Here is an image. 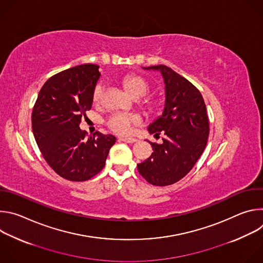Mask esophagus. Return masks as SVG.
Segmentation results:
<instances>
[{
  "mask_svg": "<svg viewBox=\"0 0 263 263\" xmlns=\"http://www.w3.org/2000/svg\"><path fill=\"white\" fill-rule=\"evenodd\" d=\"M122 141H125V142H128V143H134L137 141L136 138L134 137H121L120 138Z\"/></svg>",
  "mask_w": 263,
  "mask_h": 263,
  "instance_id": "34e87169",
  "label": "esophagus"
}]
</instances>
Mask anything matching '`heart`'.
I'll list each match as a JSON object with an SVG mask.
<instances>
[{
  "instance_id": "heart-1",
  "label": "heart",
  "mask_w": 263,
  "mask_h": 263,
  "mask_svg": "<svg viewBox=\"0 0 263 263\" xmlns=\"http://www.w3.org/2000/svg\"><path fill=\"white\" fill-rule=\"evenodd\" d=\"M122 84L126 90L134 98H141L151 89L149 82L145 78L138 76V74H128V76L122 79ZM103 91V82H98L92 90V102L95 104H99L101 102ZM142 104L148 110H155L158 107V102L152 98L144 100ZM138 122L139 119L137 116L125 114V112H117V114L111 115L108 118L107 126L118 134H127L130 132L132 126L136 125Z\"/></svg>"
}]
</instances>
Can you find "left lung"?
<instances>
[{"mask_svg": "<svg viewBox=\"0 0 263 263\" xmlns=\"http://www.w3.org/2000/svg\"><path fill=\"white\" fill-rule=\"evenodd\" d=\"M159 69L165 83L163 114L148 126L151 134L164 135L161 144L151 142L153 153L137 164V171L149 184L167 186L189 174L206 147L209 120L200 90L166 65Z\"/></svg>", "mask_w": 263, "mask_h": 263, "instance_id": "1", "label": "left lung"}]
</instances>
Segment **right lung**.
I'll return each instance as SVG.
<instances>
[{
  "mask_svg": "<svg viewBox=\"0 0 263 263\" xmlns=\"http://www.w3.org/2000/svg\"><path fill=\"white\" fill-rule=\"evenodd\" d=\"M99 65L82 64L52 76L42 87L32 111V130L47 163L60 177L82 182L105 166L117 138L97 131L86 137L79 127L91 109Z\"/></svg>",
  "mask_w": 263,
  "mask_h": 263,
  "instance_id": "obj_1",
  "label": "right lung"
}]
</instances>
